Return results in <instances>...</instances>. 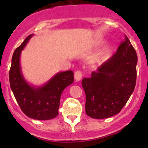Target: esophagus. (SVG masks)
<instances>
[{"label": "esophagus", "mask_w": 148, "mask_h": 148, "mask_svg": "<svg viewBox=\"0 0 148 148\" xmlns=\"http://www.w3.org/2000/svg\"><path fill=\"white\" fill-rule=\"evenodd\" d=\"M74 78L76 81H80L82 78V73L80 71H77L74 73Z\"/></svg>", "instance_id": "34e87169"}]
</instances>
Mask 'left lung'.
<instances>
[{
  "label": "left lung",
  "mask_w": 148,
  "mask_h": 148,
  "mask_svg": "<svg viewBox=\"0 0 148 148\" xmlns=\"http://www.w3.org/2000/svg\"><path fill=\"white\" fill-rule=\"evenodd\" d=\"M138 56L127 37L117 52L82 80L86 95L85 111L95 119L114 116L132 95L137 78Z\"/></svg>",
  "instance_id": "left-lung-1"
}]
</instances>
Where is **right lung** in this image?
Here are the masks:
<instances>
[{"mask_svg":"<svg viewBox=\"0 0 148 148\" xmlns=\"http://www.w3.org/2000/svg\"><path fill=\"white\" fill-rule=\"evenodd\" d=\"M34 36H27L15 50L9 72L10 86L21 110L30 118L40 121L51 120L58 115L61 94L74 82L72 71L58 72L43 85L35 86L24 78L21 66V51Z\"/></svg>","mask_w":148,"mask_h":148,"instance_id":"1","label":"right lung"}]
</instances>
